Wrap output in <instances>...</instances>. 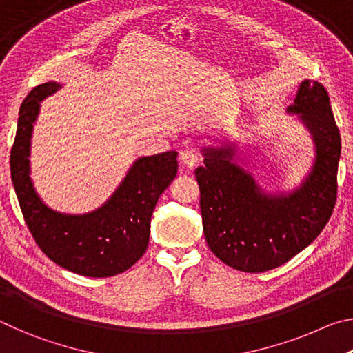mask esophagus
Returning <instances> with one entry per match:
<instances>
[{"instance_id":"obj_1","label":"esophagus","mask_w":353,"mask_h":353,"mask_svg":"<svg viewBox=\"0 0 353 353\" xmlns=\"http://www.w3.org/2000/svg\"><path fill=\"white\" fill-rule=\"evenodd\" d=\"M179 160H181V163L183 166H187V168H194L196 163L199 162V155H198V152L191 151V149H187V151H183L181 154Z\"/></svg>"}]
</instances>
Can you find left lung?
Listing matches in <instances>:
<instances>
[{
  "mask_svg": "<svg viewBox=\"0 0 353 353\" xmlns=\"http://www.w3.org/2000/svg\"><path fill=\"white\" fill-rule=\"evenodd\" d=\"M288 113L299 115L316 146L313 168L294 191L265 193L235 163L234 145L204 148V166L194 171L208 248L238 271L265 272L291 260L316 240L336 204L341 135L324 85L303 81Z\"/></svg>",
  "mask_w": 353,
  "mask_h": 353,
  "instance_id": "8db88e82",
  "label": "left lung"
}]
</instances>
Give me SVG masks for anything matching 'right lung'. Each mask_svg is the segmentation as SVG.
Returning <instances> with one entry per match:
<instances>
[{"label": "right lung", "mask_w": 353, "mask_h": 353, "mask_svg": "<svg viewBox=\"0 0 353 353\" xmlns=\"http://www.w3.org/2000/svg\"><path fill=\"white\" fill-rule=\"evenodd\" d=\"M59 88L57 82L41 83L23 101L10 151L12 183L28 229L48 259L81 276H117L146 252L154 207L177 174V152L137 160L98 210L85 214L54 212L35 193L29 176V152L40 101Z\"/></svg>", "instance_id": "obj_1"}]
</instances>
